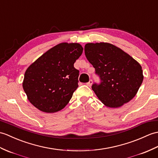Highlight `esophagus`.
Masks as SVG:
<instances>
[{"label": "esophagus", "mask_w": 158, "mask_h": 158, "mask_svg": "<svg viewBox=\"0 0 158 158\" xmlns=\"http://www.w3.org/2000/svg\"><path fill=\"white\" fill-rule=\"evenodd\" d=\"M92 83H93V81L92 80H89V81L88 82V83H87V85L90 87V86H91V85H92Z\"/></svg>", "instance_id": "esophagus-1"}]
</instances>
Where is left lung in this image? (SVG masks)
<instances>
[{"mask_svg":"<svg viewBox=\"0 0 158 158\" xmlns=\"http://www.w3.org/2000/svg\"><path fill=\"white\" fill-rule=\"evenodd\" d=\"M84 50L102 81L91 87L99 100L109 108H118L131 101L143 80L141 64L110 43H87Z\"/></svg>","mask_w":158,"mask_h":158,"instance_id":"1","label":"left lung"}]
</instances>
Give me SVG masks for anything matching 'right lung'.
Instances as JSON below:
<instances>
[{"label": "right lung", "mask_w": 158, "mask_h": 158, "mask_svg": "<svg viewBox=\"0 0 158 158\" xmlns=\"http://www.w3.org/2000/svg\"><path fill=\"white\" fill-rule=\"evenodd\" d=\"M83 50L79 43L62 42L29 65L22 84L32 105L46 113L60 111L67 105L78 87L79 71L74 63Z\"/></svg>", "instance_id": "add662e5"}]
</instances>
